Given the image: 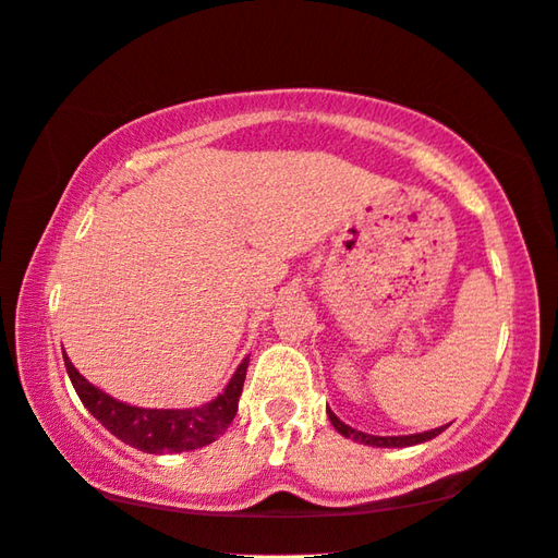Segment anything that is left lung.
Here are the masks:
<instances>
[{
    "instance_id": "1",
    "label": "left lung",
    "mask_w": 558,
    "mask_h": 558,
    "mask_svg": "<svg viewBox=\"0 0 558 558\" xmlns=\"http://www.w3.org/2000/svg\"><path fill=\"white\" fill-rule=\"evenodd\" d=\"M328 420H331V425L339 430L343 437H351L355 442H363V445H373V447H410V445H417V442H427L433 440V437L440 435L447 425L442 427H435V430H427V433H415V435H398V437H378V435H368V433H361V430H353L345 423H341L339 417H336L331 410H326Z\"/></svg>"
}]
</instances>
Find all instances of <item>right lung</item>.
Wrapping results in <instances>:
<instances>
[{
  "mask_svg": "<svg viewBox=\"0 0 558 558\" xmlns=\"http://www.w3.org/2000/svg\"><path fill=\"white\" fill-rule=\"evenodd\" d=\"M63 363H66L69 378L78 392L81 403L88 408V413L94 415L108 433L141 452L166 454L197 450V447L215 442L217 437L230 427L236 415V403H240L250 359H244L240 363V368L234 371L232 380L227 383L225 392H219L215 400H209L205 405L185 410H150L121 403V400L106 396L104 390L81 376V373L73 368L66 353H63Z\"/></svg>",
  "mask_w": 558,
  "mask_h": 558,
  "instance_id": "add662e5",
  "label": "right lung"
}]
</instances>
